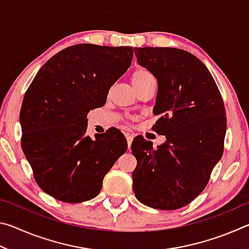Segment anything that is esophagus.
<instances>
[{
  "mask_svg": "<svg viewBox=\"0 0 249 249\" xmlns=\"http://www.w3.org/2000/svg\"><path fill=\"white\" fill-rule=\"evenodd\" d=\"M126 136V140H127V145H128V148L130 147V145H132V142H133V135H130L129 133H126L125 134Z\"/></svg>",
  "mask_w": 249,
  "mask_h": 249,
  "instance_id": "obj_1",
  "label": "esophagus"
}]
</instances>
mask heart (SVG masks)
Instances as JSON below:
<instances>
[{
    "mask_svg": "<svg viewBox=\"0 0 249 249\" xmlns=\"http://www.w3.org/2000/svg\"><path fill=\"white\" fill-rule=\"evenodd\" d=\"M130 81H132L135 90L138 92L142 90V88H145L147 84L153 82L154 78L153 75L145 69H137L134 71L132 75H130Z\"/></svg>",
    "mask_w": 249,
    "mask_h": 249,
    "instance_id": "1",
    "label": "heart"
}]
</instances>
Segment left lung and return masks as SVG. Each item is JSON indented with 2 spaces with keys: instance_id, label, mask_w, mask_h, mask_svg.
I'll return each mask as SVG.
<instances>
[{
  "instance_id": "obj_1",
  "label": "left lung",
  "mask_w": 249,
  "mask_h": 249,
  "mask_svg": "<svg viewBox=\"0 0 249 249\" xmlns=\"http://www.w3.org/2000/svg\"><path fill=\"white\" fill-rule=\"evenodd\" d=\"M138 64L157 79L153 126L166 142L136 137L133 190L149 208L177 210L204 190L224 150L225 107L215 81L199 58L171 47L135 48Z\"/></svg>"
}]
</instances>
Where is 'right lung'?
<instances>
[{
    "label": "right lung",
    "instance_id": "obj_1",
    "mask_svg": "<svg viewBox=\"0 0 249 249\" xmlns=\"http://www.w3.org/2000/svg\"><path fill=\"white\" fill-rule=\"evenodd\" d=\"M133 54V47L70 46L34 78L20 108L22 148L37 184L50 196L68 203L93 199L126 153L127 142L119 129L87 135V114L105 104Z\"/></svg>",
    "mask_w": 249,
    "mask_h": 249
}]
</instances>
